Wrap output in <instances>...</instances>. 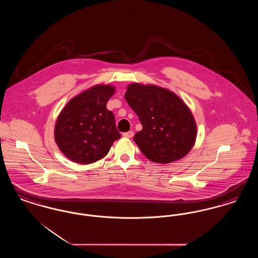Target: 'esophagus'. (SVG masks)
Listing matches in <instances>:
<instances>
[{
  "label": "esophagus",
  "instance_id": "34e87169",
  "mask_svg": "<svg viewBox=\"0 0 258 258\" xmlns=\"http://www.w3.org/2000/svg\"><path fill=\"white\" fill-rule=\"evenodd\" d=\"M123 137H126V138H132L134 136V132H127V133H124L123 135Z\"/></svg>",
  "mask_w": 258,
  "mask_h": 258
}]
</instances>
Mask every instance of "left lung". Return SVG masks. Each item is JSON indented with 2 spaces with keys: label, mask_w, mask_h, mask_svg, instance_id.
<instances>
[{
  "label": "left lung",
  "mask_w": 258,
  "mask_h": 258,
  "mask_svg": "<svg viewBox=\"0 0 258 258\" xmlns=\"http://www.w3.org/2000/svg\"><path fill=\"white\" fill-rule=\"evenodd\" d=\"M124 98L142 124L134 140L148 160L170 163L194 147L197 123L177 95L155 85L134 83L127 87Z\"/></svg>",
  "instance_id": "8db88e82"
}]
</instances>
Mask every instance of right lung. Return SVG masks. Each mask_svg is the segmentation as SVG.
<instances>
[{"label": "right lung", "mask_w": 258, "mask_h": 258, "mask_svg": "<svg viewBox=\"0 0 258 258\" xmlns=\"http://www.w3.org/2000/svg\"><path fill=\"white\" fill-rule=\"evenodd\" d=\"M110 85H97L71 99L55 125V141L61 153L77 163L104 158L121 135L106 103L114 95Z\"/></svg>", "instance_id": "obj_1"}]
</instances>
